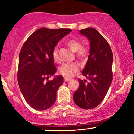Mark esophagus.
I'll list each match as a JSON object with an SVG mask.
<instances>
[{
  "instance_id": "esophagus-1",
  "label": "esophagus",
  "mask_w": 134,
  "mask_h": 134,
  "mask_svg": "<svg viewBox=\"0 0 134 134\" xmlns=\"http://www.w3.org/2000/svg\"><path fill=\"white\" fill-rule=\"evenodd\" d=\"M70 80H71V79L70 78H68V77H64V81L65 82L70 81Z\"/></svg>"
}]
</instances>
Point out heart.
Here are the masks:
<instances>
[{
    "mask_svg": "<svg viewBox=\"0 0 134 134\" xmlns=\"http://www.w3.org/2000/svg\"><path fill=\"white\" fill-rule=\"evenodd\" d=\"M67 45L70 49L74 52H77L79 57H83L87 55V51L82 47V45L80 41L77 40L72 39L67 42ZM52 57L54 61L58 62L60 60L59 51L57 48H55L52 52ZM79 70V65L75 63H64L59 67V72L64 76L67 77H72Z\"/></svg>",
    "mask_w": 134,
    "mask_h": 134,
    "instance_id": "obj_1",
    "label": "heart"
}]
</instances>
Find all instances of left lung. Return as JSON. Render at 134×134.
<instances>
[{
  "instance_id": "left-lung-1",
  "label": "left lung",
  "mask_w": 134,
  "mask_h": 134,
  "mask_svg": "<svg viewBox=\"0 0 134 134\" xmlns=\"http://www.w3.org/2000/svg\"><path fill=\"white\" fill-rule=\"evenodd\" d=\"M79 32L90 42L88 60L82 71L90 82L79 79V87L73 99L79 107L91 109L102 102L112 83L113 55L107 41L96 29L87 28Z\"/></svg>"
}]
</instances>
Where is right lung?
<instances>
[{
  "mask_svg": "<svg viewBox=\"0 0 134 134\" xmlns=\"http://www.w3.org/2000/svg\"><path fill=\"white\" fill-rule=\"evenodd\" d=\"M72 32L69 29H39L24 43L19 57L17 81L22 94L30 107L37 110L49 109L56 100V93L63 83L62 75H54L57 69L52 52L59 41Z\"/></svg>",
  "mask_w": 134,
  "mask_h": 134,
  "instance_id": "1",
  "label": "right lung"
}]
</instances>
